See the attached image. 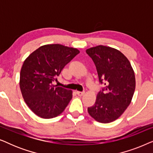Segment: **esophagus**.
<instances>
[{"mask_svg":"<svg viewBox=\"0 0 153 153\" xmlns=\"http://www.w3.org/2000/svg\"><path fill=\"white\" fill-rule=\"evenodd\" d=\"M76 94H77V95H78L79 96H80V97H81V96H83V95H84L85 92H84V91H83V92L77 91V92H76Z\"/></svg>","mask_w":153,"mask_h":153,"instance_id":"1","label":"esophagus"}]
</instances>
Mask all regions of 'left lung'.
<instances>
[{
    "instance_id": "1",
    "label": "left lung",
    "mask_w": 153,
    "mask_h": 153,
    "mask_svg": "<svg viewBox=\"0 0 153 153\" xmlns=\"http://www.w3.org/2000/svg\"><path fill=\"white\" fill-rule=\"evenodd\" d=\"M85 51L95 65L100 83L104 84L88 111L97 122H113L131 103L136 86L134 72L126 56L114 48L99 45Z\"/></svg>"
}]
</instances>
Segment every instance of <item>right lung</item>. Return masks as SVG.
Segmentation results:
<instances>
[{
  "label": "right lung",
  "mask_w": 153,
  "mask_h": 153,
  "mask_svg": "<svg viewBox=\"0 0 153 153\" xmlns=\"http://www.w3.org/2000/svg\"><path fill=\"white\" fill-rule=\"evenodd\" d=\"M79 51L55 44L42 46L24 60L20 72L19 85L24 101L40 118L49 119L63 112L72 100V91L55 86L61 71Z\"/></svg>",
  "instance_id": "1"
}]
</instances>
